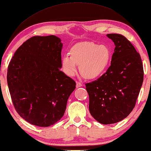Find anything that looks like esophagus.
Listing matches in <instances>:
<instances>
[{
    "instance_id": "esophagus-1",
    "label": "esophagus",
    "mask_w": 151,
    "mask_h": 151,
    "mask_svg": "<svg viewBox=\"0 0 151 151\" xmlns=\"http://www.w3.org/2000/svg\"><path fill=\"white\" fill-rule=\"evenodd\" d=\"M82 86H83V84H81V83H78H78H76V87L77 88H80V87H81Z\"/></svg>"
}]
</instances>
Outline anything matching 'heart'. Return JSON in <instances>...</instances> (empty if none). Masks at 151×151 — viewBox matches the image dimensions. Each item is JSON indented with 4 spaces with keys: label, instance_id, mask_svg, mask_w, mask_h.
Listing matches in <instances>:
<instances>
[{
    "label": "heart",
    "instance_id": "heart-1",
    "mask_svg": "<svg viewBox=\"0 0 151 151\" xmlns=\"http://www.w3.org/2000/svg\"><path fill=\"white\" fill-rule=\"evenodd\" d=\"M70 55L62 58V66L68 76H73L80 65L82 75L88 79L100 77L106 72L110 63L111 53L106 45L92 42L76 43L70 49Z\"/></svg>",
    "mask_w": 151,
    "mask_h": 151
}]
</instances>
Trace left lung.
Returning <instances> with one entry per match:
<instances>
[{
  "instance_id": "1",
  "label": "left lung",
  "mask_w": 151,
  "mask_h": 151,
  "mask_svg": "<svg viewBox=\"0 0 151 151\" xmlns=\"http://www.w3.org/2000/svg\"><path fill=\"white\" fill-rule=\"evenodd\" d=\"M116 47L111 65L97 81L86 84L89 111L102 124H112L127 117L135 106L143 82L140 55L123 35L107 34Z\"/></svg>"
}]
</instances>
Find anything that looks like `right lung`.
Listing matches in <instances>:
<instances>
[{
  "instance_id": "obj_1",
  "label": "right lung",
  "mask_w": 151,
  "mask_h": 151,
  "mask_svg": "<svg viewBox=\"0 0 151 151\" xmlns=\"http://www.w3.org/2000/svg\"><path fill=\"white\" fill-rule=\"evenodd\" d=\"M63 43L55 35L34 36L19 47L8 67L7 83L18 114L49 127L63 116L76 83L60 70Z\"/></svg>"
}]
</instances>
